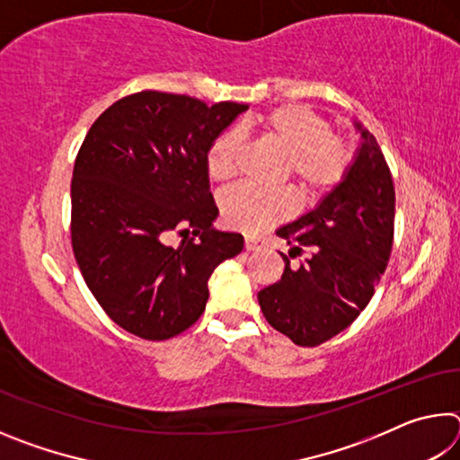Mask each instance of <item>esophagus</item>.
Wrapping results in <instances>:
<instances>
[{
  "mask_svg": "<svg viewBox=\"0 0 460 460\" xmlns=\"http://www.w3.org/2000/svg\"><path fill=\"white\" fill-rule=\"evenodd\" d=\"M243 245H245L247 252H260L261 247H266V241L260 239V237H245Z\"/></svg>",
  "mask_w": 460,
  "mask_h": 460,
  "instance_id": "1",
  "label": "esophagus"
}]
</instances>
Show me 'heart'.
I'll return each mask as SVG.
<instances>
[{
	"label": "heart",
	"instance_id": "heart-1",
	"mask_svg": "<svg viewBox=\"0 0 460 460\" xmlns=\"http://www.w3.org/2000/svg\"><path fill=\"white\" fill-rule=\"evenodd\" d=\"M252 128L286 152L284 172L298 181L306 194H323L345 178L351 164V150L332 134L331 121L305 105H279L260 115L253 123L225 129L208 146L207 174L225 182L239 172L245 150V131ZM223 221L249 235L261 233L290 217L296 208L292 190H266L253 184H239L221 194Z\"/></svg>",
	"mask_w": 460,
	"mask_h": 460
}]
</instances>
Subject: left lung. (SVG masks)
Segmentation results:
<instances>
[{
    "instance_id": "1",
    "label": "left lung",
    "mask_w": 460,
    "mask_h": 460,
    "mask_svg": "<svg viewBox=\"0 0 460 460\" xmlns=\"http://www.w3.org/2000/svg\"><path fill=\"white\" fill-rule=\"evenodd\" d=\"M361 134L353 164L323 200L276 233L290 252L279 253L284 274L258 294L261 313L300 347H316L345 331L369 305L394 243L395 190L377 139ZM307 253L300 267L289 258Z\"/></svg>"
}]
</instances>
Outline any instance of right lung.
Masks as SVG:
<instances>
[{"instance_id": "right-lung-1", "label": "right lung", "mask_w": 460, "mask_h": 460, "mask_svg": "<svg viewBox=\"0 0 460 460\" xmlns=\"http://www.w3.org/2000/svg\"><path fill=\"white\" fill-rule=\"evenodd\" d=\"M243 103L142 91L105 109L75 160L71 239L107 316L146 341H166L205 313L208 278L243 249L217 231L205 155ZM187 237L178 248L167 237Z\"/></svg>"}]
</instances>
